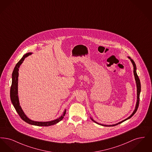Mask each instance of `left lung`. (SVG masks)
<instances>
[{
	"mask_svg": "<svg viewBox=\"0 0 152 152\" xmlns=\"http://www.w3.org/2000/svg\"><path fill=\"white\" fill-rule=\"evenodd\" d=\"M128 58L130 59L131 62L132 63V64L133 65V73H134V78H135L136 83V86H137V102H136V107H135V109H134V110L133 111V112L132 113V115H131L129 117H128L127 118H126V119L124 120L123 121H121V122H120V123H117V124H113V125H104V124H100V123H98L97 122L95 121L93 118H91V120H92L95 123H96V124H99V125H100L104 126H116L117 125L123 123L124 121H126V120H127L129 119L130 118H131L132 116H133V115L135 114V113H136V111L137 110V109L138 108V105H139V101H140V92H141V83H140V80L139 79V77H138L137 74V72H136V64H135L134 61H133V60H132L130 57H128Z\"/></svg>",
	"mask_w": 152,
	"mask_h": 152,
	"instance_id": "8db88e82",
	"label": "left lung"
}]
</instances>
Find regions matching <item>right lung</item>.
I'll use <instances>...</instances> for the list:
<instances>
[{
	"mask_svg": "<svg viewBox=\"0 0 152 152\" xmlns=\"http://www.w3.org/2000/svg\"><path fill=\"white\" fill-rule=\"evenodd\" d=\"M31 54H32L31 52L27 53L26 54H25L15 66L14 69L13 71L12 75V85H11V89H10L11 100V102L14 107L15 109H16L17 113H18V115L20 117V118H22V120H24L25 122L31 125H34L39 126H48L53 125L57 124L59 121H60L61 120H63V118H64L65 113H66V109L64 111L63 114L61 116L55 120H52L51 121H47V122H39V121H32V120H30L29 118H28L27 116L24 114V112L23 111L22 108L20 105V104H19V98H18V91L19 68L20 65L23 63L25 58H27L29 55H31Z\"/></svg>",
	"mask_w": 152,
	"mask_h": 152,
	"instance_id": "add662e5",
	"label": "right lung"
}]
</instances>
